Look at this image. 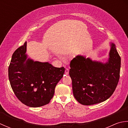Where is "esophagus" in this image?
Instances as JSON below:
<instances>
[{
	"mask_svg": "<svg viewBox=\"0 0 128 128\" xmlns=\"http://www.w3.org/2000/svg\"><path fill=\"white\" fill-rule=\"evenodd\" d=\"M65 74H66V75L69 74V69L68 68H66V70H65Z\"/></svg>",
	"mask_w": 128,
	"mask_h": 128,
	"instance_id": "obj_1",
	"label": "esophagus"
}]
</instances>
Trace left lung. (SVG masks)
Instances as JSON below:
<instances>
[{"mask_svg": "<svg viewBox=\"0 0 128 128\" xmlns=\"http://www.w3.org/2000/svg\"><path fill=\"white\" fill-rule=\"evenodd\" d=\"M106 62L76 56L70 62L69 75L74 96L81 104L90 106L105 101L112 96L118 85L121 59L116 45L110 43Z\"/></svg>", "mask_w": 128, "mask_h": 128, "instance_id": "1", "label": "left lung"}]
</instances>
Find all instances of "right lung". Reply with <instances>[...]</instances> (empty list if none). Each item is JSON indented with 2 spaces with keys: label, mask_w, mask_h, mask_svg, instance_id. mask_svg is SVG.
<instances>
[{
  "label": "right lung",
  "mask_w": 128,
  "mask_h": 128,
  "mask_svg": "<svg viewBox=\"0 0 128 128\" xmlns=\"http://www.w3.org/2000/svg\"><path fill=\"white\" fill-rule=\"evenodd\" d=\"M27 42L16 50L9 66V79L16 96L24 104L39 107L50 103L63 76L64 67L49 62L34 61L26 54Z\"/></svg>",
  "instance_id": "obj_1"
}]
</instances>
